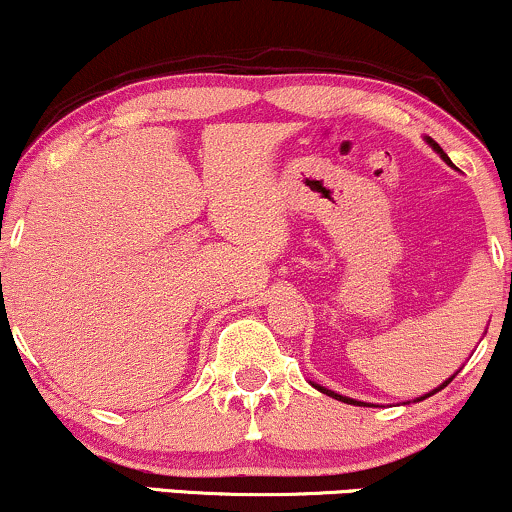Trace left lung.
Segmentation results:
<instances>
[{
  "label": "left lung",
  "instance_id": "8db88e82",
  "mask_svg": "<svg viewBox=\"0 0 512 512\" xmlns=\"http://www.w3.org/2000/svg\"><path fill=\"white\" fill-rule=\"evenodd\" d=\"M426 144H428V146H431V149H433V151H436V154H438L440 158H443V161H445V163H448V166H452V161H450V158H448V154H445V151H443V149H440V146H438L436 142H433V139H431V137H426ZM452 168H455V166H452ZM457 373H460V370H457ZM457 373H452V375H450V378H448V380H445V383H440V385L436 387V390H431V392H426V395L416 397V399H414V402H421V399H426V397L436 395V392H440V390H443V387H448V385L452 383V378H455V375H457ZM310 385H313V387H315V390H320V392H322V395H327V397H332V399H339V402H344V404H356V407H375V404H368V402H358V399H354V397H346V395H339V392H334V390H327V387H322V385H317V383H310ZM404 404H409V402H404Z\"/></svg>",
  "mask_w": 512,
  "mask_h": 512
}]
</instances>
